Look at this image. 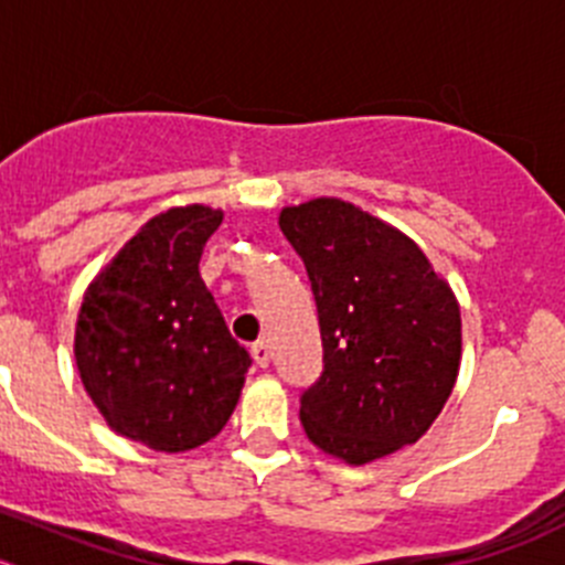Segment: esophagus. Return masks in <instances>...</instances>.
<instances>
[{
  "label": "esophagus",
  "mask_w": 565,
  "mask_h": 565,
  "mask_svg": "<svg viewBox=\"0 0 565 565\" xmlns=\"http://www.w3.org/2000/svg\"><path fill=\"white\" fill-rule=\"evenodd\" d=\"M250 356H253V362H256L258 367L270 365V345H267V340L253 342V345H250Z\"/></svg>",
  "instance_id": "34e87169"
}]
</instances>
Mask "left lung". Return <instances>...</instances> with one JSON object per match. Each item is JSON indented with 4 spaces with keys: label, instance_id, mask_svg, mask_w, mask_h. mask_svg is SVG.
Listing matches in <instances>:
<instances>
[{
    "label": "left lung",
    "instance_id": "obj_1",
    "mask_svg": "<svg viewBox=\"0 0 565 565\" xmlns=\"http://www.w3.org/2000/svg\"><path fill=\"white\" fill-rule=\"evenodd\" d=\"M312 281L323 373L300 395V424L351 466L418 440L449 402L462 354L460 303L418 245L340 198L278 217Z\"/></svg>",
    "mask_w": 565,
    "mask_h": 565
}]
</instances>
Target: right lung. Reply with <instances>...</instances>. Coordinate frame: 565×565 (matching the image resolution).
Instances as JSON below:
<instances>
[{
	"mask_svg": "<svg viewBox=\"0 0 565 565\" xmlns=\"http://www.w3.org/2000/svg\"><path fill=\"white\" fill-rule=\"evenodd\" d=\"M220 223L223 211L200 203L152 217L88 284L77 315L75 360L94 407L167 455L220 435L250 367L198 270Z\"/></svg>",
	"mask_w": 565,
	"mask_h": 565,
	"instance_id": "right-lung-1",
	"label": "right lung"
}]
</instances>
